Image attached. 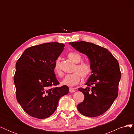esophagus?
Listing matches in <instances>:
<instances>
[{
    "label": "esophagus",
    "mask_w": 134,
    "mask_h": 134,
    "mask_svg": "<svg viewBox=\"0 0 134 134\" xmlns=\"http://www.w3.org/2000/svg\"><path fill=\"white\" fill-rule=\"evenodd\" d=\"M69 92L70 93H74L75 92V90L72 88H69Z\"/></svg>",
    "instance_id": "34e87169"
}]
</instances>
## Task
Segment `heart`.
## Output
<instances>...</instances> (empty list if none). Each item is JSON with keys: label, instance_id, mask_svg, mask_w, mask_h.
I'll return each instance as SVG.
<instances>
[{"label": "heart", "instance_id": "1", "mask_svg": "<svg viewBox=\"0 0 134 134\" xmlns=\"http://www.w3.org/2000/svg\"><path fill=\"white\" fill-rule=\"evenodd\" d=\"M68 58L71 60L72 62L75 63L72 72L71 74H68L65 76L62 81V83L68 86H74L78 84L81 80V77L86 79L91 74L92 68L90 64L86 62H81L83 60L82 55L77 52H70L67 55ZM54 72L59 76L63 75V72L60 66V60L57 59L55 62L54 68Z\"/></svg>", "mask_w": 134, "mask_h": 134}]
</instances>
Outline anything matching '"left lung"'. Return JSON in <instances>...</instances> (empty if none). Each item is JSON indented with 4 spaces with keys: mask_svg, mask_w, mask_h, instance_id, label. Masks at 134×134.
<instances>
[{
    "mask_svg": "<svg viewBox=\"0 0 134 134\" xmlns=\"http://www.w3.org/2000/svg\"><path fill=\"white\" fill-rule=\"evenodd\" d=\"M75 49L88 56L92 74L86 88L78 90L84 96L77 106L81 114L90 117L100 116L111 106L118 96L121 73L118 61L106 48L85 41L70 42Z\"/></svg>",
    "mask_w": 134,
    "mask_h": 134,
    "instance_id": "obj_1",
    "label": "left lung"
}]
</instances>
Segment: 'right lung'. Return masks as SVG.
Masks as SVG:
<instances>
[{"label":"right lung","instance_id":"add662e5","mask_svg":"<svg viewBox=\"0 0 134 134\" xmlns=\"http://www.w3.org/2000/svg\"><path fill=\"white\" fill-rule=\"evenodd\" d=\"M64 44L42 43L27 48L15 64L14 83L16 98L28 115L39 119L53 114L59 100L69 93L66 86L60 84L54 70L55 61Z\"/></svg>","mask_w":134,"mask_h":134}]
</instances>
